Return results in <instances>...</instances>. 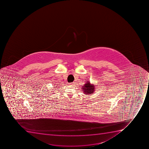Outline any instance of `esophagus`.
I'll return each instance as SVG.
<instances>
[{"instance_id":"1","label":"esophagus","mask_w":149,"mask_h":149,"mask_svg":"<svg viewBox=\"0 0 149 149\" xmlns=\"http://www.w3.org/2000/svg\"><path fill=\"white\" fill-rule=\"evenodd\" d=\"M70 85H72V86H74V84H75V83L74 82H73V83H69V84Z\"/></svg>"}]
</instances>
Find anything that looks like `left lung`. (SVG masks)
<instances>
[{"label":"left lung","mask_w":149,"mask_h":149,"mask_svg":"<svg viewBox=\"0 0 149 149\" xmlns=\"http://www.w3.org/2000/svg\"><path fill=\"white\" fill-rule=\"evenodd\" d=\"M96 89L94 84H91L90 81H86V84L81 87V90L83 91V93L87 95L93 94V93H94Z\"/></svg>","instance_id":"8db88e82"}]
</instances>
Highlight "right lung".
I'll return each mask as SVG.
<instances>
[{"instance_id":"add662e5","label":"right lung","mask_w":149,"mask_h":149,"mask_svg":"<svg viewBox=\"0 0 149 149\" xmlns=\"http://www.w3.org/2000/svg\"><path fill=\"white\" fill-rule=\"evenodd\" d=\"M56 87H57V86H56Z\"/></svg>"}]
</instances>
